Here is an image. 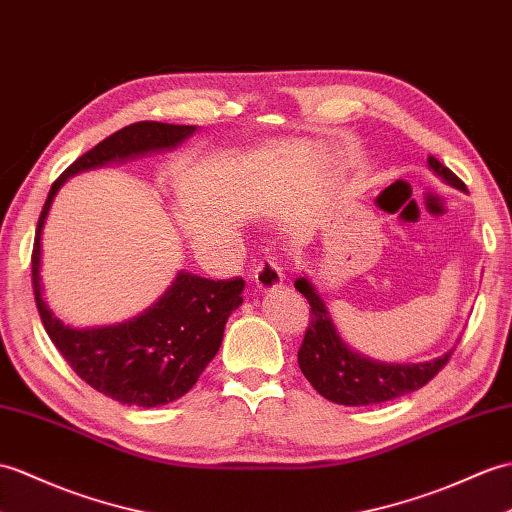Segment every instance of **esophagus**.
Returning a JSON list of instances; mask_svg holds the SVG:
<instances>
[{
    "label": "esophagus",
    "instance_id": "1",
    "mask_svg": "<svg viewBox=\"0 0 512 512\" xmlns=\"http://www.w3.org/2000/svg\"><path fill=\"white\" fill-rule=\"evenodd\" d=\"M253 281L259 290H275L283 283V270L279 266L277 257L264 255L257 264L253 272Z\"/></svg>",
    "mask_w": 512,
    "mask_h": 512
}]
</instances>
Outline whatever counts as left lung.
<instances>
[{"label":"left lung","mask_w":512,"mask_h":512,"mask_svg":"<svg viewBox=\"0 0 512 512\" xmlns=\"http://www.w3.org/2000/svg\"><path fill=\"white\" fill-rule=\"evenodd\" d=\"M427 165L445 183L465 189V183L445 165L430 157ZM310 303V325L299 349V366L318 395L340 406H373L423 388L449 362L454 349L423 364H384L368 360L342 342L325 301L307 277L294 281Z\"/></svg>","instance_id":"obj_1"}]
</instances>
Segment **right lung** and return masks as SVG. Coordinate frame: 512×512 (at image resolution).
Instances as JSON below:
<instances>
[{"instance_id":"1","label":"right lung","mask_w":512,"mask_h":512,"mask_svg":"<svg viewBox=\"0 0 512 512\" xmlns=\"http://www.w3.org/2000/svg\"><path fill=\"white\" fill-rule=\"evenodd\" d=\"M194 130L196 126L137 122L102 139L56 178L34 235L32 290L47 336L82 382L126 406H163L183 397L198 382L216 358L231 312L242 305L244 279L213 281L178 272L168 292L128 323L71 329L43 301L41 231L56 192L69 176L150 150L176 148Z\"/></svg>"}]
</instances>
